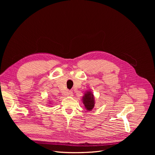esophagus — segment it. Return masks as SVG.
Here are the masks:
<instances>
[{
	"label": "esophagus",
	"instance_id": "1",
	"mask_svg": "<svg viewBox=\"0 0 155 155\" xmlns=\"http://www.w3.org/2000/svg\"><path fill=\"white\" fill-rule=\"evenodd\" d=\"M68 95H70V96H73V92H72L71 91H68Z\"/></svg>",
	"mask_w": 155,
	"mask_h": 155
}]
</instances>
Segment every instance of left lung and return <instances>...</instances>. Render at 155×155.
<instances>
[{
	"label": "left lung",
	"mask_w": 155,
	"mask_h": 155,
	"mask_svg": "<svg viewBox=\"0 0 155 155\" xmlns=\"http://www.w3.org/2000/svg\"><path fill=\"white\" fill-rule=\"evenodd\" d=\"M83 103L85 105V108L88 110H91L94 107V99L93 94L91 92H87L83 98Z\"/></svg>",
	"instance_id": "obj_1"
}]
</instances>
